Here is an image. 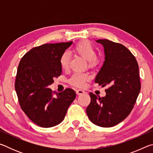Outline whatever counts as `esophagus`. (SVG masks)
<instances>
[{
  "label": "esophagus",
  "mask_w": 153,
  "mask_h": 153,
  "mask_svg": "<svg viewBox=\"0 0 153 153\" xmlns=\"http://www.w3.org/2000/svg\"><path fill=\"white\" fill-rule=\"evenodd\" d=\"M76 93L77 94H84V93H85V91L83 90H81V89H77V90H76Z\"/></svg>",
  "instance_id": "esophagus-1"
}]
</instances>
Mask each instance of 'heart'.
I'll return each instance as SVG.
<instances>
[{
  "mask_svg": "<svg viewBox=\"0 0 153 153\" xmlns=\"http://www.w3.org/2000/svg\"><path fill=\"white\" fill-rule=\"evenodd\" d=\"M72 52L88 60V63L90 67H94L98 63V59L96 56L97 53L94 46L88 41H82L77 43L74 46ZM59 63L62 69H67L69 67V55L67 52H65L61 55ZM89 79L90 76L88 74H75L71 77L69 82L73 86L82 88Z\"/></svg>",
  "mask_w": 153,
  "mask_h": 153,
  "instance_id": "heart-1",
  "label": "heart"
}]
</instances>
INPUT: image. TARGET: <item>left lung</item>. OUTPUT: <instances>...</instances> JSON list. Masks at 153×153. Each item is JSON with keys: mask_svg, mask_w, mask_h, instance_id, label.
<instances>
[{"mask_svg": "<svg viewBox=\"0 0 153 153\" xmlns=\"http://www.w3.org/2000/svg\"><path fill=\"white\" fill-rule=\"evenodd\" d=\"M97 42L104 46L105 61L95 82L108 88L104 97L89 93L91 101L86 113L95 125L109 128L125 120L134 108L141 88L139 68L125 46L107 39Z\"/></svg>", "mask_w": 153, "mask_h": 153, "instance_id": "8db88e82", "label": "left lung"}]
</instances>
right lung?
Segmentation results:
<instances>
[{"label":"right lung","instance_id":"obj_1","mask_svg":"<svg viewBox=\"0 0 153 153\" xmlns=\"http://www.w3.org/2000/svg\"><path fill=\"white\" fill-rule=\"evenodd\" d=\"M72 42L45 44L31 49L19 62L15 90L23 111L30 120L42 128L60 123L76 97L71 88L55 95L48 88L53 79L61 76L59 59Z\"/></svg>","mask_w":153,"mask_h":153}]
</instances>
